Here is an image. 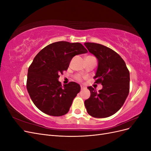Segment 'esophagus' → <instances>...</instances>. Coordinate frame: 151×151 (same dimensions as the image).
Instances as JSON below:
<instances>
[{
	"label": "esophagus",
	"instance_id": "obj_1",
	"mask_svg": "<svg viewBox=\"0 0 151 151\" xmlns=\"http://www.w3.org/2000/svg\"><path fill=\"white\" fill-rule=\"evenodd\" d=\"M84 89H86V87L84 86H83V85H81V90H83Z\"/></svg>",
	"mask_w": 151,
	"mask_h": 151
}]
</instances>
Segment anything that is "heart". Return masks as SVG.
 I'll return each instance as SVG.
<instances>
[{
  "instance_id": "heart-1",
  "label": "heart",
  "mask_w": 151,
  "mask_h": 151,
  "mask_svg": "<svg viewBox=\"0 0 151 151\" xmlns=\"http://www.w3.org/2000/svg\"><path fill=\"white\" fill-rule=\"evenodd\" d=\"M88 57H90V56H88ZM75 78H76V79L77 81H81V79H82L80 76H75Z\"/></svg>"
}]
</instances>
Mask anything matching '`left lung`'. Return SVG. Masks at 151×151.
Masks as SVG:
<instances>
[{
  "label": "left lung",
  "mask_w": 151,
  "mask_h": 151,
  "mask_svg": "<svg viewBox=\"0 0 151 151\" xmlns=\"http://www.w3.org/2000/svg\"><path fill=\"white\" fill-rule=\"evenodd\" d=\"M84 45L98 60L94 77L95 83L101 84L99 92L89 86L91 96L84 101L88 113L94 118H106L116 113L124 104L130 90V72L122 58L112 49L101 44Z\"/></svg>",
  "instance_id": "1"
}]
</instances>
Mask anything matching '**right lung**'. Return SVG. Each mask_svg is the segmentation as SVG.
<instances>
[{"instance_id":"1","label":"right lung","mask_w":151,"mask_h":151,"mask_svg":"<svg viewBox=\"0 0 151 151\" xmlns=\"http://www.w3.org/2000/svg\"><path fill=\"white\" fill-rule=\"evenodd\" d=\"M87 52L80 43L62 41L47 45L36 55L28 68L26 88L40 111L54 116L68 113L81 87L75 82L62 86L59 75L67 70L75 55Z\"/></svg>"}]
</instances>
